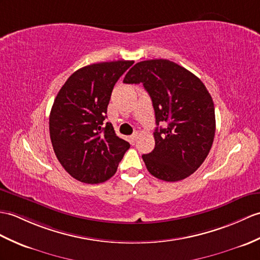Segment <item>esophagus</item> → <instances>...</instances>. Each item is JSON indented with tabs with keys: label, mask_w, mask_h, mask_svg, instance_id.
I'll list each match as a JSON object with an SVG mask.
<instances>
[{
	"label": "esophagus",
	"mask_w": 260,
	"mask_h": 260,
	"mask_svg": "<svg viewBox=\"0 0 260 260\" xmlns=\"http://www.w3.org/2000/svg\"><path fill=\"white\" fill-rule=\"evenodd\" d=\"M137 136H138V134H137V132H135L134 133V134H133V135H131V141H132V143H134L135 141H136V138H137Z\"/></svg>",
	"instance_id": "obj_1"
}]
</instances>
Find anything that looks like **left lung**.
<instances>
[{"label": "left lung", "instance_id": "8db88e82", "mask_svg": "<svg viewBox=\"0 0 260 260\" xmlns=\"http://www.w3.org/2000/svg\"><path fill=\"white\" fill-rule=\"evenodd\" d=\"M126 84H143L153 102L155 148L143 155L147 171L165 182H178L198 170L214 142L216 120L212 96L199 78L168 59L135 64ZM167 122L166 129L158 127Z\"/></svg>", "mask_w": 260, "mask_h": 260}]
</instances>
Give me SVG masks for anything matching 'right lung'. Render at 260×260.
Returning <instances> with one entry per match:
<instances>
[{
  "mask_svg": "<svg viewBox=\"0 0 260 260\" xmlns=\"http://www.w3.org/2000/svg\"><path fill=\"white\" fill-rule=\"evenodd\" d=\"M133 63L84 66L68 78L54 100L50 114L54 153L64 170L82 183L111 178L131 146L104 120L114 85Z\"/></svg>",
  "mask_w": 260,
  "mask_h": 260,
  "instance_id": "add662e5",
  "label": "right lung"
}]
</instances>
